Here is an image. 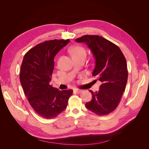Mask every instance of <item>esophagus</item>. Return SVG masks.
<instances>
[{"instance_id":"34e87169","label":"esophagus","mask_w":149,"mask_h":149,"mask_svg":"<svg viewBox=\"0 0 149 149\" xmlns=\"http://www.w3.org/2000/svg\"><path fill=\"white\" fill-rule=\"evenodd\" d=\"M75 91L77 93H81L83 91V90H81V89H75Z\"/></svg>"}]
</instances>
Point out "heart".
Instances as JSON below:
<instances>
[{
    "label": "heart",
    "instance_id": "b5f03b06",
    "mask_svg": "<svg viewBox=\"0 0 149 149\" xmlns=\"http://www.w3.org/2000/svg\"><path fill=\"white\" fill-rule=\"evenodd\" d=\"M69 52L71 54L72 58L80 56H86V51L84 49L80 46H74L71 47L69 49Z\"/></svg>",
    "mask_w": 149,
    "mask_h": 149
}]
</instances>
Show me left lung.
Masks as SVG:
<instances>
[{"label":"left lung","mask_w":149,"mask_h":149,"mask_svg":"<svg viewBox=\"0 0 149 149\" xmlns=\"http://www.w3.org/2000/svg\"><path fill=\"white\" fill-rule=\"evenodd\" d=\"M85 43L95 59L92 75L102 84L98 92L92 93V100L86 104L89 111L98 115H106L118 106L127 81L126 60L120 48L99 36L85 35L75 39Z\"/></svg>","instance_id":"1"}]
</instances>
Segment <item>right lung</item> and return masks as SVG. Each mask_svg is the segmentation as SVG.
Segmentation results:
<instances>
[{
  "instance_id": "obj_1",
  "label": "right lung",
  "mask_w": 149,
  "mask_h": 149,
  "mask_svg": "<svg viewBox=\"0 0 149 149\" xmlns=\"http://www.w3.org/2000/svg\"><path fill=\"white\" fill-rule=\"evenodd\" d=\"M69 42L67 40L45 41L29 50L23 57L20 81L30 105L46 119L56 117L67 107L71 89L60 91L49 84L54 57Z\"/></svg>"
}]
</instances>
